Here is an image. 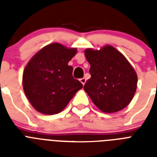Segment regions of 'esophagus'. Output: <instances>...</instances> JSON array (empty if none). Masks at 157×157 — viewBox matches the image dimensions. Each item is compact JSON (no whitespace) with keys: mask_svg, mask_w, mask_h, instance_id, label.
Listing matches in <instances>:
<instances>
[{"mask_svg":"<svg viewBox=\"0 0 157 157\" xmlns=\"http://www.w3.org/2000/svg\"><path fill=\"white\" fill-rule=\"evenodd\" d=\"M80 81H81V83H82V85H85L86 82V79L85 78V77H83V78L80 79Z\"/></svg>","mask_w":157,"mask_h":157,"instance_id":"34e87169","label":"esophagus"}]
</instances>
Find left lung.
<instances>
[{
  "mask_svg": "<svg viewBox=\"0 0 157 157\" xmlns=\"http://www.w3.org/2000/svg\"><path fill=\"white\" fill-rule=\"evenodd\" d=\"M91 77L84 90L102 112L112 113L131 102L137 89V74L125 57L112 45L99 50L86 49Z\"/></svg>",
  "mask_w": 157,
  "mask_h": 157,
  "instance_id": "left-lung-1",
  "label": "left lung"
}]
</instances>
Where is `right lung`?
<instances>
[{"instance_id":"1","label":"right lung","mask_w":157,"mask_h":157,"mask_svg":"<svg viewBox=\"0 0 157 157\" xmlns=\"http://www.w3.org/2000/svg\"><path fill=\"white\" fill-rule=\"evenodd\" d=\"M76 48L52 43L39 50L28 62L23 74V87L32 106L42 114L59 113L83 85L72 76L68 62Z\"/></svg>"}]
</instances>
